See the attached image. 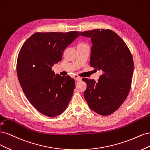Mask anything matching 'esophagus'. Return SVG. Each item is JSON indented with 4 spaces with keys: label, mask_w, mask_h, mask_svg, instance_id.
I'll list each match as a JSON object with an SVG mask.
<instances>
[{
    "label": "esophagus",
    "mask_w": 150,
    "mask_h": 150,
    "mask_svg": "<svg viewBox=\"0 0 150 150\" xmlns=\"http://www.w3.org/2000/svg\"><path fill=\"white\" fill-rule=\"evenodd\" d=\"M74 79H75V80H76V81H80L81 80V77H80V76H78V75H74Z\"/></svg>",
    "instance_id": "obj_1"
}]
</instances>
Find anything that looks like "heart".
Wrapping results in <instances>:
<instances>
[{"label": "heart", "instance_id": "obj_1", "mask_svg": "<svg viewBox=\"0 0 150 150\" xmlns=\"http://www.w3.org/2000/svg\"><path fill=\"white\" fill-rule=\"evenodd\" d=\"M82 44H85V43H80L79 45H82Z\"/></svg>", "mask_w": 150, "mask_h": 150}]
</instances>
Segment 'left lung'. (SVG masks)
Returning <instances> with one entry per match:
<instances>
[{
    "label": "left lung",
    "instance_id": "8db88e82",
    "mask_svg": "<svg viewBox=\"0 0 150 150\" xmlns=\"http://www.w3.org/2000/svg\"><path fill=\"white\" fill-rule=\"evenodd\" d=\"M91 38L90 65L102 74L98 81L83 78L86 88L84 97L90 108L100 115L117 111L127 98L132 86L134 63L125 42L110 29L79 32Z\"/></svg>",
    "mask_w": 150,
    "mask_h": 150
}]
</instances>
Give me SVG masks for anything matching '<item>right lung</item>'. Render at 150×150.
I'll use <instances>...</instances> for the list:
<instances>
[{"instance_id": "1", "label": "right lung", "mask_w": 150, "mask_h": 150, "mask_svg": "<svg viewBox=\"0 0 150 150\" xmlns=\"http://www.w3.org/2000/svg\"><path fill=\"white\" fill-rule=\"evenodd\" d=\"M80 35L77 31L37 32L24 42L17 57V74L24 94L42 114L55 117L64 112L74 93L75 80L55 74L52 67Z\"/></svg>"}]
</instances>
